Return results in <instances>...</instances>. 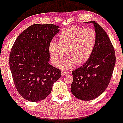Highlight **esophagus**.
I'll return each instance as SVG.
<instances>
[{"mask_svg":"<svg viewBox=\"0 0 123 123\" xmlns=\"http://www.w3.org/2000/svg\"><path fill=\"white\" fill-rule=\"evenodd\" d=\"M62 75H68V74H70V72L69 71H62Z\"/></svg>","mask_w":123,"mask_h":123,"instance_id":"34e87169","label":"esophagus"}]
</instances>
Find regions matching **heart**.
I'll list each match as a JSON object with an SVG mask.
<instances>
[{
  "label": "heart",
  "instance_id": "heart-1",
  "mask_svg": "<svg viewBox=\"0 0 123 123\" xmlns=\"http://www.w3.org/2000/svg\"><path fill=\"white\" fill-rule=\"evenodd\" d=\"M96 42L97 35L93 30L75 25L69 27L60 32L58 42L49 43L51 61L54 66L59 65L62 69L70 68L76 64H84L91 56ZM65 51L68 56L61 62Z\"/></svg>",
  "mask_w": 123,
  "mask_h": 123
}]
</instances>
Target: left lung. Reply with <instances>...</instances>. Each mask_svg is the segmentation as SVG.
I'll return each instance as SVG.
<instances>
[{"instance_id":"8db88e82","label":"left lung","mask_w":123,"mask_h":123,"mask_svg":"<svg viewBox=\"0 0 123 123\" xmlns=\"http://www.w3.org/2000/svg\"><path fill=\"white\" fill-rule=\"evenodd\" d=\"M97 42L91 56L87 62L72 71L73 81L71 90L79 99L91 100L105 90L110 82L116 57L115 49L105 31L95 21Z\"/></svg>"}]
</instances>
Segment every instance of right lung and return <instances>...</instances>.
Wrapping results in <instances>:
<instances>
[{
    "instance_id": "right-lung-1",
    "label": "right lung",
    "mask_w": 123,
    "mask_h": 123,
    "mask_svg": "<svg viewBox=\"0 0 123 123\" xmlns=\"http://www.w3.org/2000/svg\"><path fill=\"white\" fill-rule=\"evenodd\" d=\"M52 24L33 25L18 36L10 54V67L21 96L39 101L51 93L61 71L49 63V44L59 31Z\"/></svg>"
}]
</instances>
